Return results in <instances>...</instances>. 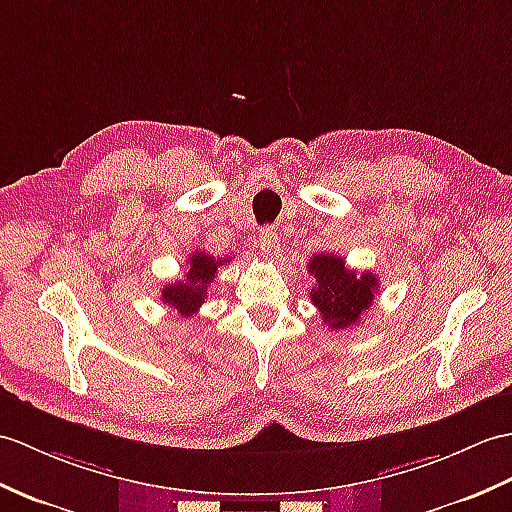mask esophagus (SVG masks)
<instances>
[{"label":"esophagus","instance_id":"esophagus-1","mask_svg":"<svg viewBox=\"0 0 512 512\" xmlns=\"http://www.w3.org/2000/svg\"><path fill=\"white\" fill-rule=\"evenodd\" d=\"M257 248H259V253L264 255L266 259H277V257H279V253H281V244H279V235H277V231H272V229L259 231Z\"/></svg>","mask_w":512,"mask_h":512}]
</instances>
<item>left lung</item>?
<instances>
[{
  "instance_id": "1",
  "label": "left lung",
  "mask_w": 512,
  "mask_h": 512,
  "mask_svg": "<svg viewBox=\"0 0 512 512\" xmlns=\"http://www.w3.org/2000/svg\"><path fill=\"white\" fill-rule=\"evenodd\" d=\"M316 283L310 292L323 323L334 331H347L360 323L362 314L373 305L379 279L373 272H355L344 266V259L331 253L314 255L307 264Z\"/></svg>"
}]
</instances>
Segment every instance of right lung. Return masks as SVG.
<instances>
[{
  "label": "right lung",
  "instance_id": "add662e5",
  "mask_svg": "<svg viewBox=\"0 0 512 512\" xmlns=\"http://www.w3.org/2000/svg\"><path fill=\"white\" fill-rule=\"evenodd\" d=\"M187 275L183 281L165 283L161 290V301L174 307L181 316H194L200 305L207 299V290L211 281L218 277V268L227 264V257H211L205 251L194 253L187 261Z\"/></svg>",
  "mask_w": 512,
  "mask_h": 512
}]
</instances>
